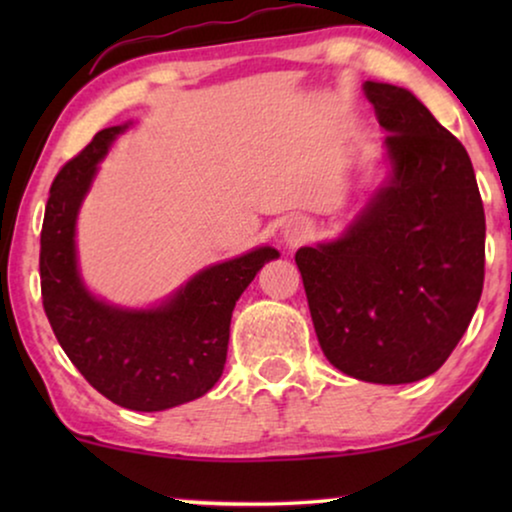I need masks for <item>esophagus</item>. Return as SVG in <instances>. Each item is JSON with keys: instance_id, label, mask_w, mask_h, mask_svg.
<instances>
[{"instance_id": "1", "label": "esophagus", "mask_w": 512, "mask_h": 512, "mask_svg": "<svg viewBox=\"0 0 512 512\" xmlns=\"http://www.w3.org/2000/svg\"><path fill=\"white\" fill-rule=\"evenodd\" d=\"M307 233H310V230H307V223H303V221H293V223H289V226L284 228V240H286V244H298V242H303L305 237H307Z\"/></svg>"}]
</instances>
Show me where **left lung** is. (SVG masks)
Masks as SVG:
<instances>
[{
    "label": "left lung",
    "mask_w": 512,
    "mask_h": 512,
    "mask_svg": "<svg viewBox=\"0 0 512 512\" xmlns=\"http://www.w3.org/2000/svg\"><path fill=\"white\" fill-rule=\"evenodd\" d=\"M389 132V184L338 242L296 263L326 359L349 377L408 384L443 366L485 282V209L464 144L410 90L366 81Z\"/></svg>",
    "instance_id": "left-lung-1"
}]
</instances>
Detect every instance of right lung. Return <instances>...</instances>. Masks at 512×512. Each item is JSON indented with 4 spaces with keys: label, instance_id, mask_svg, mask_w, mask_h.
Instances as JSON below:
<instances>
[{
    "label": "right lung",
    "instance_id": "1",
    "mask_svg": "<svg viewBox=\"0 0 512 512\" xmlns=\"http://www.w3.org/2000/svg\"><path fill=\"white\" fill-rule=\"evenodd\" d=\"M121 130H100L55 174L41 226V300L60 347L90 387L121 408L156 412L219 382L235 300L279 251L261 247L212 265L158 310L128 312L95 300L76 270L74 223L97 163Z\"/></svg>",
    "mask_w": 512,
    "mask_h": 512
}]
</instances>
